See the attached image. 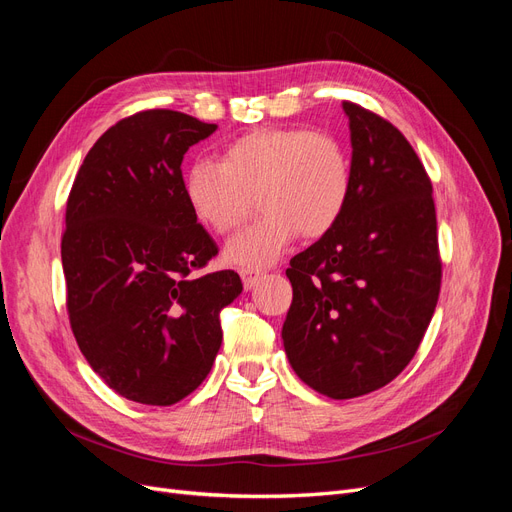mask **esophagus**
Here are the masks:
<instances>
[{
	"label": "esophagus",
	"instance_id": "obj_1",
	"mask_svg": "<svg viewBox=\"0 0 512 512\" xmlns=\"http://www.w3.org/2000/svg\"><path fill=\"white\" fill-rule=\"evenodd\" d=\"M241 280H243L245 290H252L254 286H258V284H260V280H262V271H256V269H243V271H241Z\"/></svg>",
	"mask_w": 512,
	"mask_h": 512
}]
</instances>
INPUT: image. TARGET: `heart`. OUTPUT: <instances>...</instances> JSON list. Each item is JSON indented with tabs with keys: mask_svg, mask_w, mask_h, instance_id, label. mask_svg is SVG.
Here are the masks:
<instances>
[{
	"mask_svg": "<svg viewBox=\"0 0 512 512\" xmlns=\"http://www.w3.org/2000/svg\"><path fill=\"white\" fill-rule=\"evenodd\" d=\"M352 192L344 145L324 132L258 128L228 143L218 164L196 162L183 177V194L198 224L226 235L254 207L262 218L232 237L224 262L267 269L299 237L318 239L342 220Z\"/></svg>",
	"mask_w": 512,
	"mask_h": 512,
	"instance_id": "heart-1",
	"label": "heart"
}]
</instances>
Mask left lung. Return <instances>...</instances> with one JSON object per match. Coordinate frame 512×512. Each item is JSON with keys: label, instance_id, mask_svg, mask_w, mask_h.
<instances>
[{"label": "left lung", "instance_id": "obj_1", "mask_svg": "<svg viewBox=\"0 0 512 512\" xmlns=\"http://www.w3.org/2000/svg\"><path fill=\"white\" fill-rule=\"evenodd\" d=\"M352 192L342 220L286 269L282 329L307 386L352 399L397 378L421 344L440 294L436 207L414 149L389 121L344 102Z\"/></svg>", "mask_w": 512, "mask_h": 512}]
</instances>
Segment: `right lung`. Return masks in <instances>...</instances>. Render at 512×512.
Returning <instances> with one entry per match:
<instances>
[{
  "label": "right lung",
  "instance_id": "add662e5",
  "mask_svg": "<svg viewBox=\"0 0 512 512\" xmlns=\"http://www.w3.org/2000/svg\"><path fill=\"white\" fill-rule=\"evenodd\" d=\"M218 126L177 111L106 130L74 179L61 239L72 333L91 369L136 404L173 406L207 378L241 277H192L218 254L183 194L185 151Z\"/></svg>",
  "mask_w": 512,
  "mask_h": 512
}]
</instances>
